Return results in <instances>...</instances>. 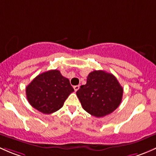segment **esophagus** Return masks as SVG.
Instances as JSON below:
<instances>
[{
	"label": "esophagus",
	"mask_w": 156,
	"mask_h": 156,
	"mask_svg": "<svg viewBox=\"0 0 156 156\" xmlns=\"http://www.w3.org/2000/svg\"><path fill=\"white\" fill-rule=\"evenodd\" d=\"M73 89H74L75 91H76L79 89H80V86H73Z\"/></svg>",
	"instance_id": "esophagus-1"
}]
</instances>
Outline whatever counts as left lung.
Here are the masks:
<instances>
[{"mask_svg": "<svg viewBox=\"0 0 156 156\" xmlns=\"http://www.w3.org/2000/svg\"><path fill=\"white\" fill-rule=\"evenodd\" d=\"M123 89L112 73L94 70L87 76L86 85L76 91L83 108L95 117L113 113L122 99Z\"/></svg>", "mask_w": 156, "mask_h": 156, "instance_id": "1", "label": "left lung"}]
</instances>
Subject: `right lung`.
Segmentation results:
<instances>
[{
  "instance_id": "obj_1",
  "label": "right lung",
  "mask_w": 156,
  "mask_h": 156,
  "mask_svg": "<svg viewBox=\"0 0 156 156\" xmlns=\"http://www.w3.org/2000/svg\"><path fill=\"white\" fill-rule=\"evenodd\" d=\"M74 91L69 80L58 70H50L36 76L26 87V96L34 108L45 114L63 107L69 94Z\"/></svg>"
}]
</instances>
